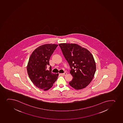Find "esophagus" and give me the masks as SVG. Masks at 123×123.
I'll use <instances>...</instances> for the list:
<instances>
[{
  "label": "esophagus",
  "mask_w": 123,
  "mask_h": 123,
  "mask_svg": "<svg viewBox=\"0 0 123 123\" xmlns=\"http://www.w3.org/2000/svg\"><path fill=\"white\" fill-rule=\"evenodd\" d=\"M60 74L61 75H62V76H65L67 74V73L66 72H65V73H61Z\"/></svg>",
  "instance_id": "obj_1"
}]
</instances>
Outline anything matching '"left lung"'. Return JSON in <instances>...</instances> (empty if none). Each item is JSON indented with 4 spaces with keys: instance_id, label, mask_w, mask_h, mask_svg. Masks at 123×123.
I'll return each instance as SVG.
<instances>
[{
    "instance_id": "8db88e82",
    "label": "left lung",
    "mask_w": 123,
    "mask_h": 123,
    "mask_svg": "<svg viewBox=\"0 0 123 123\" xmlns=\"http://www.w3.org/2000/svg\"><path fill=\"white\" fill-rule=\"evenodd\" d=\"M59 46L71 69L70 73L73 78L69 85L76 90L84 88L92 81L96 70L92 55L74 43H61Z\"/></svg>"
}]
</instances>
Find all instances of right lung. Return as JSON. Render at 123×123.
I'll return each mask as SVG.
<instances>
[{
  "mask_svg": "<svg viewBox=\"0 0 123 123\" xmlns=\"http://www.w3.org/2000/svg\"><path fill=\"white\" fill-rule=\"evenodd\" d=\"M58 46L48 44L39 47L32 52L28 63L27 71L31 80L35 86L44 91L52 86L59 74L51 72L49 63L50 57Z\"/></svg>",
  "mask_w": 123,
  "mask_h": 123,
  "instance_id": "right-lung-1",
  "label": "right lung"
}]
</instances>
